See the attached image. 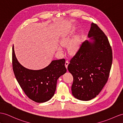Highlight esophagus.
Returning <instances> with one entry per match:
<instances>
[{"instance_id":"obj_1","label":"esophagus","mask_w":123,"mask_h":123,"mask_svg":"<svg viewBox=\"0 0 123 123\" xmlns=\"http://www.w3.org/2000/svg\"><path fill=\"white\" fill-rule=\"evenodd\" d=\"M68 64H69V62L68 61H66V62H65V66H66V68H67V67H68Z\"/></svg>"}]
</instances>
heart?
Returning a JSON list of instances; mask_svg holds the SVG:
<instances>
[{"instance_id": "b5f03b06", "label": "heart", "mask_w": 123, "mask_h": 123, "mask_svg": "<svg viewBox=\"0 0 123 123\" xmlns=\"http://www.w3.org/2000/svg\"><path fill=\"white\" fill-rule=\"evenodd\" d=\"M73 39L71 37V36L66 35L62 38L61 42V45L63 46H67L70 44L68 46V53L71 55H73L74 54H75L77 51L78 49V44L76 42H74L72 43H71L73 42ZM58 49L59 51H62V47L61 46H59Z\"/></svg>"}]
</instances>
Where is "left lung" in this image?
<instances>
[{"instance_id": "obj_1", "label": "left lung", "mask_w": 123, "mask_h": 123, "mask_svg": "<svg viewBox=\"0 0 123 123\" xmlns=\"http://www.w3.org/2000/svg\"><path fill=\"white\" fill-rule=\"evenodd\" d=\"M88 37L91 41L80 45L68 66L74 78L72 94L82 101L90 100L101 92L108 80L113 58L108 38L95 23H91Z\"/></svg>"}]
</instances>
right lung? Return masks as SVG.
<instances>
[{
	"label": "right lung",
	"mask_w": 123,
	"mask_h": 123,
	"mask_svg": "<svg viewBox=\"0 0 123 123\" xmlns=\"http://www.w3.org/2000/svg\"><path fill=\"white\" fill-rule=\"evenodd\" d=\"M64 58L53 61L42 69L31 70L24 67L18 61L12 47V68L18 82L25 94L37 103L49 100L54 95L57 81L66 73Z\"/></svg>",
	"instance_id": "right-lung-1"
}]
</instances>
